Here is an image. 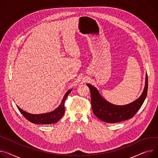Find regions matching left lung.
<instances>
[{
    "instance_id": "left-lung-1",
    "label": "left lung",
    "mask_w": 158,
    "mask_h": 158,
    "mask_svg": "<svg viewBox=\"0 0 158 158\" xmlns=\"http://www.w3.org/2000/svg\"><path fill=\"white\" fill-rule=\"evenodd\" d=\"M91 92V103L94 114L100 120L109 123H115L132 118L137 112L147 97L148 77L146 73L145 86L141 96L135 102L126 106H115L105 100L98 91L88 84Z\"/></svg>"
}]
</instances>
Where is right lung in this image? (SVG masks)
Listing matches in <instances>:
<instances>
[{
    "label": "right lung",
    "instance_id": "add662e5",
    "mask_svg": "<svg viewBox=\"0 0 158 158\" xmlns=\"http://www.w3.org/2000/svg\"><path fill=\"white\" fill-rule=\"evenodd\" d=\"M71 92V89L68 91L64 98L62 100V102L60 104V106L54 111H52L49 113L43 114H31L28 112H25L22 109H20L18 106H17L18 109L22 114L23 116L29 121L35 124H54L57 123L64 115L65 113V101Z\"/></svg>",
    "mask_w": 158,
    "mask_h": 158
}]
</instances>
